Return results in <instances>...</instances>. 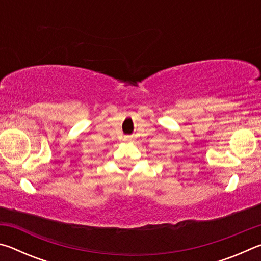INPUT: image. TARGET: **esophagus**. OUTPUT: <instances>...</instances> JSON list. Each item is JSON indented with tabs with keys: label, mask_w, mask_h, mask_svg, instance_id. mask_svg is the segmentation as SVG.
<instances>
[{
	"label": "esophagus",
	"mask_w": 261,
	"mask_h": 261,
	"mask_svg": "<svg viewBox=\"0 0 261 261\" xmlns=\"http://www.w3.org/2000/svg\"><path fill=\"white\" fill-rule=\"evenodd\" d=\"M125 140H130V138H129V137H125Z\"/></svg>",
	"instance_id": "esophagus-1"
}]
</instances>
